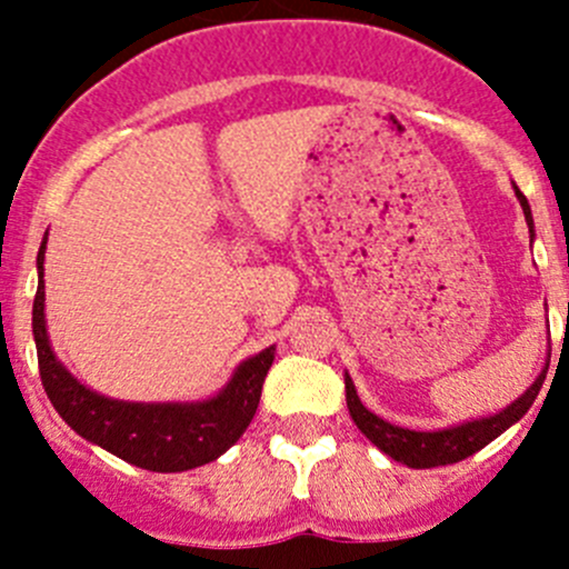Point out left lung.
Wrapping results in <instances>:
<instances>
[{"label":"left lung","instance_id":"left-lung-1","mask_svg":"<svg viewBox=\"0 0 569 569\" xmlns=\"http://www.w3.org/2000/svg\"><path fill=\"white\" fill-rule=\"evenodd\" d=\"M515 194H518L520 206H523V214L526 222H529L531 233H533V220H531V209H529V200L526 194L515 187ZM545 375L533 380V386L520 396L518 401L507 407V410L496 412L490 418H479V421H468L460 423V427H451V429H440V432H416V429H401L393 427V423L382 421L380 416H375L371 410H366L360 405L358 391H355L352 380L347 377V407H349V416L352 421L358 423L360 432L371 440L380 451H386L388 457H393L396 462H405L407 468H438V465H451V462H460L465 457L476 455L479 449H485L487 443L498 438L501 432H507L515 421L529 412V407L537 399L539 388H542Z\"/></svg>","mask_w":569,"mask_h":569}]
</instances>
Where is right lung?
<instances>
[{
	"label": "right lung",
	"mask_w": 569,
	"mask_h": 569,
	"mask_svg": "<svg viewBox=\"0 0 569 569\" xmlns=\"http://www.w3.org/2000/svg\"><path fill=\"white\" fill-rule=\"evenodd\" d=\"M43 250L38 252V291L32 306V336L43 391L62 421L90 443L137 468L176 473L206 465L231 449L258 410L263 380L274 360V347L244 360L226 388L194 405H134L99 396L73 380L54 358L43 319Z\"/></svg>",
	"instance_id": "add662e5"
}]
</instances>
